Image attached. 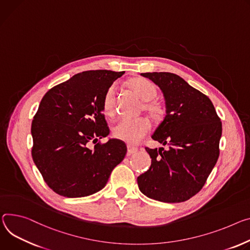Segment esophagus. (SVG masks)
<instances>
[{"instance_id": "esophagus-1", "label": "esophagus", "mask_w": 250, "mask_h": 250, "mask_svg": "<svg viewBox=\"0 0 250 250\" xmlns=\"http://www.w3.org/2000/svg\"><path fill=\"white\" fill-rule=\"evenodd\" d=\"M138 147H134V146H127V152L129 154H133L135 152H138Z\"/></svg>"}]
</instances>
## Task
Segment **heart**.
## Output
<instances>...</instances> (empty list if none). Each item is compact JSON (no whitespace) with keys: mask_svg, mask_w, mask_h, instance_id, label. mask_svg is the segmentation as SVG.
<instances>
[{"mask_svg":"<svg viewBox=\"0 0 250 250\" xmlns=\"http://www.w3.org/2000/svg\"><path fill=\"white\" fill-rule=\"evenodd\" d=\"M129 87L142 101H144V110L154 121H161L165 116V106L160 102L153 100L157 94L156 86L145 78H135L129 81ZM116 96L115 85H110L104 95L102 108L105 116L112 117L116 112ZM150 129V124L146 118L123 119L112 129L115 138L130 145L139 144Z\"/></svg>","mask_w":250,"mask_h":250,"instance_id":"1","label":"heart"}]
</instances>
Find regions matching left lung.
Here are the masks:
<instances>
[{
	"label": "left lung",
	"mask_w": 250,
	"mask_h": 250,
	"mask_svg": "<svg viewBox=\"0 0 250 250\" xmlns=\"http://www.w3.org/2000/svg\"><path fill=\"white\" fill-rule=\"evenodd\" d=\"M160 86L167 115L151 139L168 149L146 147L151 158L138 177L140 190L163 202H183L207 183L219 156L222 125L211 101L171 73L141 74Z\"/></svg>",
	"instance_id": "1"
}]
</instances>
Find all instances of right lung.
<instances>
[{"instance_id": "right-lung-1", "label": "right lung", "mask_w": 250, "mask_h": 250, "mask_svg": "<svg viewBox=\"0 0 250 250\" xmlns=\"http://www.w3.org/2000/svg\"><path fill=\"white\" fill-rule=\"evenodd\" d=\"M125 72L86 71L54 87L42 99L32 123V156L56 193L83 197L103 189L126 153L109 133L102 103L106 89ZM95 145L93 149L89 146Z\"/></svg>"}]
</instances>
